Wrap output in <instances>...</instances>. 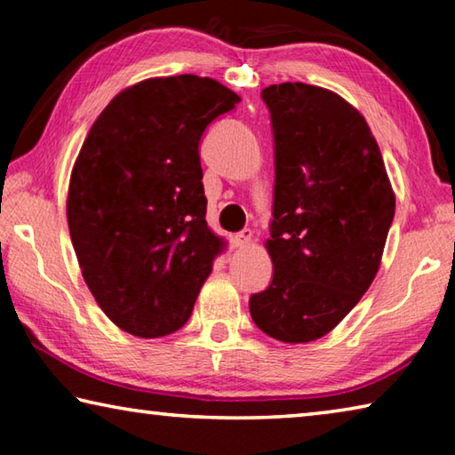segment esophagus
I'll use <instances>...</instances> for the list:
<instances>
[{
    "mask_svg": "<svg viewBox=\"0 0 455 455\" xmlns=\"http://www.w3.org/2000/svg\"><path fill=\"white\" fill-rule=\"evenodd\" d=\"M251 241H252V233L249 228H244V230H241V233H236L233 236V244L236 246V249H244V246L251 244Z\"/></svg>",
    "mask_w": 455,
    "mask_h": 455,
    "instance_id": "obj_1",
    "label": "esophagus"
}]
</instances>
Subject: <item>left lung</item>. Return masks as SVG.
<instances>
[{
    "label": "left lung",
    "instance_id": "obj_1",
    "mask_svg": "<svg viewBox=\"0 0 455 455\" xmlns=\"http://www.w3.org/2000/svg\"><path fill=\"white\" fill-rule=\"evenodd\" d=\"M275 134L273 283L252 295L268 337L309 343L359 303L379 271L395 214L383 156L355 106L301 82L263 90Z\"/></svg>",
    "mask_w": 455,
    "mask_h": 455
}]
</instances>
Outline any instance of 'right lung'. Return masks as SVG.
I'll return each mask as SVG.
<instances>
[{
  "label": "right lung",
  "mask_w": 455,
  "mask_h": 455,
  "mask_svg": "<svg viewBox=\"0 0 455 455\" xmlns=\"http://www.w3.org/2000/svg\"><path fill=\"white\" fill-rule=\"evenodd\" d=\"M238 102L211 78H148L114 96L82 144L68 228L100 309L130 335L179 331L225 251L204 219L198 142Z\"/></svg>",
  "instance_id": "right-lung-1"
}]
</instances>
